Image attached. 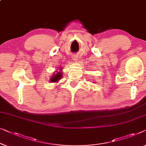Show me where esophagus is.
<instances>
[{"label": "esophagus", "instance_id": "esophagus-1", "mask_svg": "<svg viewBox=\"0 0 146 146\" xmlns=\"http://www.w3.org/2000/svg\"><path fill=\"white\" fill-rule=\"evenodd\" d=\"M72 60L74 61V62H76V61L78 60V56L76 55V54H75V55H74L72 57Z\"/></svg>", "mask_w": 146, "mask_h": 146}]
</instances>
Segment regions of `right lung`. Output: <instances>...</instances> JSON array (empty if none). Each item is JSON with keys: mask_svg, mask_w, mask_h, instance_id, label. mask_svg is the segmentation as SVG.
<instances>
[{"mask_svg": "<svg viewBox=\"0 0 146 146\" xmlns=\"http://www.w3.org/2000/svg\"><path fill=\"white\" fill-rule=\"evenodd\" d=\"M61 69L62 68H60V72H58L57 73L54 74L52 75V76L51 77V78H50V82H58L59 80L61 79V78H62V72H60Z\"/></svg>", "mask_w": 146, "mask_h": 146, "instance_id": "right-lung-1", "label": "right lung"}]
</instances>
